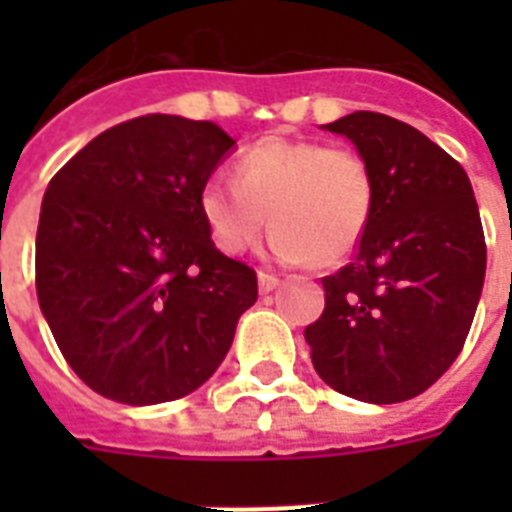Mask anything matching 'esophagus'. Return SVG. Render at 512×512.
I'll return each instance as SVG.
<instances>
[{
    "mask_svg": "<svg viewBox=\"0 0 512 512\" xmlns=\"http://www.w3.org/2000/svg\"><path fill=\"white\" fill-rule=\"evenodd\" d=\"M257 287H260V292H263V295H268V292H273V289L279 287V276H276V273L260 271L257 273Z\"/></svg>",
    "mask_w": 512,
    "mask_h": 512,
    "instance_id": "esophagus-1",
    "label": "esophagus"
}]
</instances>
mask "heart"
Returning a JSON list of instances; mask_svg holds the SVG:
<instances>
[{"instance_id":"obj_1","label":"heart","mask_w":512,"mask_h":512,"mask_svg":"<svg viewBox=\"0 0 512 512\" xmlns=\"http://www.w3.org/2000/svg\"><path fill=\"white\" fill-rule=\"evenodd\" d=\"M377 177L361 151L321 140L263 138L244 148L233 177H209L199 209L215 247L241 255L271 217L268 249L284 263L335 265L361 244Z\"/></svg>"}]
</instances>
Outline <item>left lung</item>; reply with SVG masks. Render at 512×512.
<instances>
[{
    "label": "left lung",
    "instance_id": "8db88e82",
    "mask_svg": "<svg viewBox=\"0 0 512 512\" xmlns=\"http://www.w3.org/2000/svg\"><path fill=\"white\" fill-rule=\"evenodd\" d=\"M327 130L369 159L377 201L353 263L321 279L324 313L305 342L329 388L398 404L460 356L484 289V225L468 172L420 130L374 111Z\"/></svg>",
    "mask_w": 512,
    "mask_h": 512
}]
</instances>
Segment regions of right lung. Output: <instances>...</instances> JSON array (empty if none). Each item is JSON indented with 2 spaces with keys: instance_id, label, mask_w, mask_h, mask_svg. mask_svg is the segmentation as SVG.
Returning <instances> with one entry per match:
<instances>
[{
  "instance_id": "obj_1",
  "label": "right lung",
  "mask_w": 512,
  "mask_h": 512,
  "mask_svg": "<svg viewBox=\"0 0 512 512\" xmlns=\"http://www.w3.org/2000/svg\"><path fill=\"white\" fill-rule=\"evenodd\" d=\"M233 143L215 122L138 116L100 132L47 185L36 297L68 366L100 396H188L255 305V268L215 247L199 209Z\"/></svg>"
}]
</instances>
